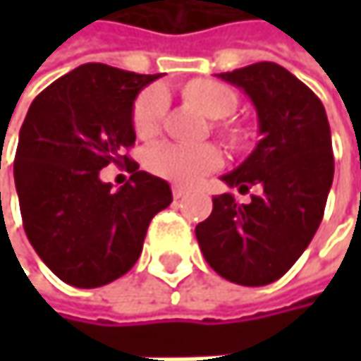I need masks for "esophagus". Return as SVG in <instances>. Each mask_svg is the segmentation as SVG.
<instances>
[{"label":"esophagus","instance_id":"34e87169","mask_svg":"<svg viewBox=\"0 0 361 361\" xmlns=\"http://www.w3.org/2000/svg\"><path fill=\"white\" fill-rule=\"evenodd\" d=\"M171 192H173V198H176V200H180V198H183V196L188 194V190H185V188H181V185H173V188H171Z\"/></svg>","mask_w":361,"mask_h":361}]
</instances>
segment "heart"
I'll list each match as a JSON object with an SVG mask.
<instances>
[{
	"label": "heart",
	"mask_w": 361,
	"mask_h": 361,
	"mask_svg": "<svg viewBox=\"0 0 361 361\" xmlns=\"http://www.w3.org/2000/svg\"><path fill=\"white\" fill-rule=\"evenodd\" d=\"M185 96L213 118H226L230 116L238 98L236 94L213 79H196L188 83ZM169 98L167 92L159 85L144 90L135 104H133V129L140 137H152L167 114ZM221 165V154L213 146H194V144H181V142H157L146 150V167L165 178V180L178 181V183H194L202 176L215 171Z\"/></svg>",
	"instance_id": "b5f03b06"
}]
</instances>
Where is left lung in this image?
<instances>
[{
  "label": "left lung",
  "instance_id": "obj_1",
  "mask_svg": "<svg viewBox=\"0 0 361 361\" xmlns=\"http://www.w3.org/2000/svg\"><path fill=\"white\" fill-rule=\"evenodd\" d=\"M255 104L261 140L221 180L238 192L257 188L240 204L226 192L196 226L207 263L226 280L265 286L282 278L312 243L332 176V140L320 98L276 62H257L217 75Z\"/></svg>",
  "mask_w": 361,
  "mask_h": 361
}]
</instances>
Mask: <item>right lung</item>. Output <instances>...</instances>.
Here are the masks:
<instances>
[{"label":"right lung","instance_id":"add662e5","mask_svg":"<svg viewBox=\"0 0 361 361\" xmlns=\"http://www.w3.org/2000/svg\"><path fill=\"white\" fill-rule=\"evenodd\" d=\"M161 75L90 62L47 85L20 127L14 181L23 226L41 261L66 284L96 288L137 261L152 217L173 200L169 183L140 171L133 102ZM110 162L132 178L114 190Z\"/></svg>","mask_w":361,"mask_h":361}]
</instances>
